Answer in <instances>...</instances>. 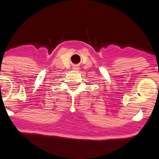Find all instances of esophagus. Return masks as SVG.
<instances>
[{
	"label": "esophagus",
	"instance_id": "1",
	"mask_svg": "<svg viewBox=\"0 0 159 159\" xmlns=\"http://www.w3.org/2000/svg\"><path fill=\"white\" fill-rule=\"evenodd\" d=\"M79 69H80V67L78 66H73V70H75V71H78Z\"/></svg>",
	"mask_w": 159,
	"mask_h": 159
}]
</instances>
